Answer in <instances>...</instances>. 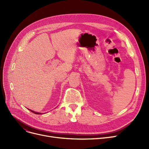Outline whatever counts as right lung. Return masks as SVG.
Segmentation results:
<instances>
[{
	"label": "right lung",
	"mask_w": 149,
	"mask_h": 149,
	"mask_svg": "<svg viewBox=\"0 0 149 149\" xmlns=\"http://www.w3.org/2000/svg\"><path fill=\"white\" fill-rule=\"evenodd\" d=\"M28 110H29L30 111H31L33 113H35V114H43V113H40V112H37L33 111H32V110H30L29 109H28Z\"/></svg>",
	"instance_id": "add662e5"
}]
</instances>
